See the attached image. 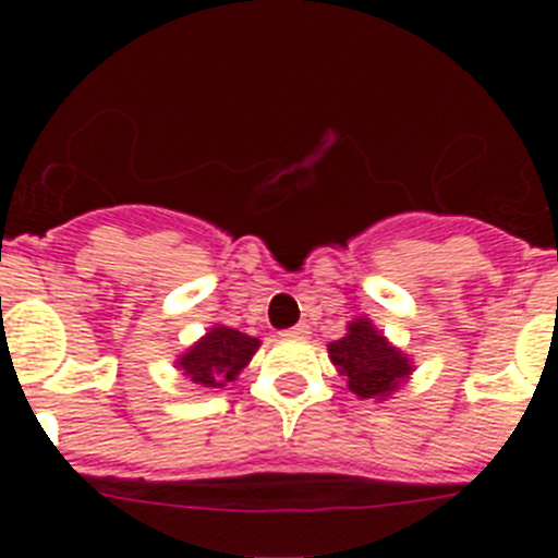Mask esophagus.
Instances as JSON below:
<instances>
[{"label": "esophagus", "instance_id": "34e87169", "mask_svg": "<svg viewBox=\"0 0 558 558\" xmlns=\"http://www.w3.org/2000/svg\"><path fill=\"white\" fill-rule=\"evenodd\" d=\"M282 338L304 340V338H310V327H307V324H295L293 329H284V332H282Z\"/></svg>", "mask_w": 558, "mask_h": 558}]
</instances>
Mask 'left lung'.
Listing matches in <instances>:
<instances>
[{
    "instance_id": "obj_1",
    "label": "left lung",
    "mask_w": 558,
    "mask_h": 558,
    "mask_svg": "<svg viewBox=\"0 0 558 558\" xmlns=\"http://www.w3.org/2000/svg\"><path fill=\"white\" fill-rule=\"evenodd\" d=\"M329 360L354 397L386 402L413 374V357L393 347L386 335L374 327L372 318L360 315L347 324V335L329 343Z\"/></svg>"
}]
</instances>
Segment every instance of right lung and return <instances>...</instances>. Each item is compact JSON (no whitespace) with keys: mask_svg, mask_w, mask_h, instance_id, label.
I'll return each instance as SVG.
<instances>
[{"mask_svg":"<svg viewBox=\"0 0 558 558\" xmlns=\"http://www.w3.org/2000/svg\"><path fill=\"white\" fill-rule=\"evenodd\" d=\"M256 349H259V338H251L226 324H215L175 357V368L195 386L223 388L248 366Z\"/></svg>","mask_w":558,"mask_h":558,"instance_id":"obj_1","label":"right lung"}]
</instances>
